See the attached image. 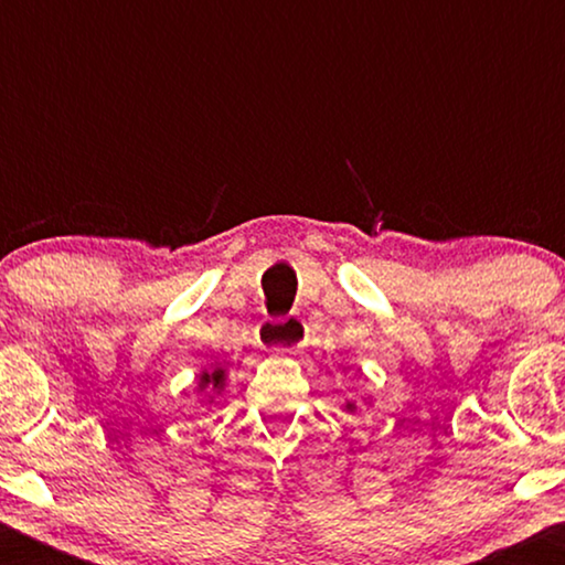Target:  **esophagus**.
Wrapping results in <instances>:
<instances>
[{
  "instance_id": "obj_1",
  "label": "esophagus",
  "mask_w": 565,
  "mask_h": 565,
  "mask_svg": "<svg viewBox=\"0 0 565 565\" xmlns=\"http://www.w3.org/2000/svg\"><path fill=\"white\" fill-rule=\"evenodd\" d=\"M305 340V321L300 316H287L281 321H263L260 323V342L270 350H281V353H289V350H297Z\"/></svg>"
}]
</instances>
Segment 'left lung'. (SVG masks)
<instances>
[{
    "instance_id": "8db88e82",
    "label": "left lung",
    "mask_w": 565,
    "mask_h": 565,
    "mask_svg": "<svg viewBox=\"0 0 565 565\" xmlns=\"http://www.w3.org/2000/svg\"><path fill=\"white\" fill-rule=\"evenodd\" d=\"M345 408H348V412H353V408H355V406H353V404H348Z\"/></svg>"
}]
</instances>
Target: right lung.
<instances>
[{
    "instance_id": "right-lung-1",
    "label": "right lung",
    "mask_w": 565,
    "mask_h": 565,
    "mask_svg": "<svg viewBox=\"0 0 565 565\" xmlns=\"http://www.w3.org/2000/svg\"><path fill=\"white\" fill-rule=\"evenodd\" d=\"M225 385V374L223 369H215V372H204L201 374V387H204L206 393H220Z\"/></svg>"
}]
</instances>
